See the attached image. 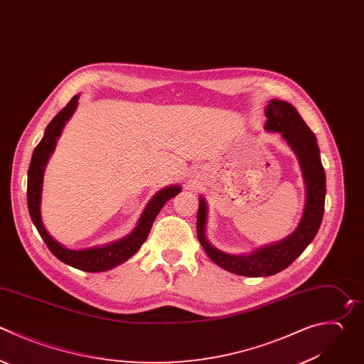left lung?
Masks as SVG:
<instances>
[{
    "instance_id": "obj_1",
    "label": "left lung",
    "mask_w": 364,
    "mask_h": 364,
    "mask_svg": "<svg viewBox=\"0 0 364 364\" xmlns=\"http://www.w3.org/2000/svg\"><path fill=\"white\" fill-rule=\"evenodd\" d=\"M264 114L267 118L264 129L269 132H280L282 138L296 154L301 168L306 185V203L299 226L286 239L262 246L250 255H230L216 249L206 239L205 226L208 206L202 196L199 199L196 218L198 239L210 260L230 273L247 277L272 276L290 266L314 239L324 212L326 175L314 134L301 119L296 108L286 101H269Z\"/></svg>"
}]
</instances>
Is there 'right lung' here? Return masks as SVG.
<instances>
[{"label":"right lung","instance_id":"obj_1","mask_svg":"<svg viewBox=\"0 0 364 364\" xmlns=\"http://www.w3.org/2000/svg\"><path fill=\"white\" fill-rule=\"evenodd\" d=\"M80 95L73 97V100L67 104L65 108H63L55 118L48 124L46 134L37 148L34 149L31 164L28 168V183H27V200H28V210L30 216L47 243L51 253L58 257L61 262L84 270V272H105L109 270L125 260H128L131 256H134L138 249L142 246V243L146 240L149 230L152 228V223L164 205L176 196L182 189L181 186L172 185L168 188H164L159 191L151 202L146 205L145 210L142 212L136 228L124 239L112 242L107 246L100 247H90L84 250H73L64 247L60 242H57L46 229L43 219H41V191H43V178H44V169L47 166V162L51 156V154L55 149L57 139L60 138L63 128L65 122L71 118L74 111L78 107Z\"/></svg>","mask_w":364,"mask_h":364}]
</instances>
